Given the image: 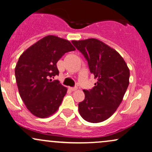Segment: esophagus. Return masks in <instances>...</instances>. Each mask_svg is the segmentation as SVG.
Here are the masks:
<instances>
[{
    "instance_id": "1",
    "label": "esophagus",
    "mask_w": 152,
    "mask_h": 152,
    "mask_svg": "<svg viewBox=\"0 0 152 152\" xmlns=\"http://www.w3.org/2000/svg\"><path fill=\"white\" fill-rule=\"evenodd\" d=\"M69 89L71 91H75L77 90V87H69Z\"/></svg>"
}]
</instances>
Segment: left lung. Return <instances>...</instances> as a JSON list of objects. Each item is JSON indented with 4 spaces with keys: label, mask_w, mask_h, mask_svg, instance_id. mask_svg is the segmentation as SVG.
Here are the masks:
<instances>
[{
    "label": "left lung",
    "mask_w": 152,
    "mask_h": 152,
    "mask_svg": "<svg viewBox=\"0 0 152 152\" xmlns=\"http://www.w3.org/2000/svg\"><path fill=\"white\" fill-rule=\"evenodd\" d=\"M88 62L97 82L90 90H83L85 99L78 104L85 121L99 123L110 118L122 102L129 84V69L120 54L96 38L72 40Z\"/></svg>",
    "instance_id": "8db88e82"
}]
</instances>
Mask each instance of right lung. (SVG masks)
<instances>
[{"label": "right lung", "mask_w": 152, "mask_h": 152, "mask_svg": "<svg viewBox=\"0 0 152 152\" xmlns=\"http://www.w3.org/2000/svg\"><path fill=\"white\" fill-rule=\"evenodd\" d=\"M75 50L69 40L47 35L21 54L15 68L21 99L27 109L39 118H47L58 111L67 93L58 80L57 62L66 53Z\"/></svg>", "instance_id": "add662e5"}]
</instances>
